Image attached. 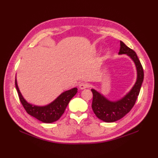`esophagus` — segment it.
Wrapping results in <instances>:
<instances>
[{
    "label": "esophagus",
    "instance_id": "obj_1",
    "mask_svg": "<svg viewBox=\"0 0 158 158\" xmlns=\"http://www.w3.org/2000/svg\"><path fill=\"white\" fill-rule=\"evenodd\" d=\"M88 83H84V82L80 83L79 85V89H84L88 88Z\"/></svg>",
    "mask_w": 158,
    "mask_h": 158
}]
</instances>
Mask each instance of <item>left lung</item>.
I'll list each match as a JSON object with an SVG mask.
<instances>
[{
  "label": "left lung",
  "instance_id": "8db88e82",
  "mask_svg": "<svg viewBox=\"0 0 158 158\" xmlns=\"http://www.w3.org/2000/svg\"><path fill=\"white\" fill-rule=\"evenodd\" d=\"M122 54L129 56L135 63L136 69V81L130 92L121 99L111 101L96 89H91L93 93L92 108L94 113L98 118L108 123L116 122L130 112L138 98L144 79L143 66L136 53L120 41L119 55Z\"/></svg>",
  "mask_w": 158,
  "mask_h": 158
}]
</instances>
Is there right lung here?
Here are the masks:
<instances>
[{"label": "right lung", "instance_id": "add662e5", "mask_svg": "<svg viewBox=\"0 0 158 158\" xmlns=\"http://www.w3.org/2000/svg\"><path fill=\"white\" fill-rule=\"evenodd\" d=\"M15 88L18 94L20 102L22 104L26 112L29 115L35 117L36 119L46 123H50L58 120L60 117L62 115V114L64 113V110L67 105H69L70 100L77 92V88H74L62 92L53 102L48 105L45 106H36L29 103L23 98L19 89L16 79Z\"/></svg>", "mask_w": 158, "mask_h": 158}]
</instances>
